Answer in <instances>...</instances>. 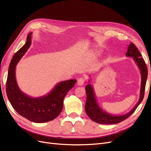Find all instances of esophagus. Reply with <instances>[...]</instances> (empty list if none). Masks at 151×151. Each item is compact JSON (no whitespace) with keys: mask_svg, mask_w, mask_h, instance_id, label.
<instances>
[{"mask_svg":"<svg viewBox=\"0 0 151 151\" xmlns=\"http://www.w3.org/2000/svg\"><path fill=\"white\" fill-rule=\"evenodd\" d=\"M84 82H85V79L83 78V77H80V78L77 79V84L79 86H81L84 84Z\"/></svg>","mask_w":151,"mask_h":151,"instance_id":"34e87169","label":"esophagus"}]
</instances>
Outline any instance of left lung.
<instances>
[{
  "label": "left lung",
  "instance_id": "left-lung-1",
  "mask_svg": "<svg viewBox=\"0 0 151 151\" xmlns=\"http://www.w3.org/2000/svg\"><path fill=\"white\" fill-rule=\"evenodd\" d=\"M126 56L133 58L134 60L140 71L141 85L140 96L137 103L135 104V106L132 108L131 111L125 114V115H113L111 114H109L104 111L99 106L96 101V98L93 87L91 84H89L86 86L87 99L85 104V111L91 120L100 123V124H116V123H118L129 118L135 111L137 108L139 106V105L143 100L148 74L147 66H146L143 58H142L141 53L133 43H130L129 45L126 53ZM89 81L90 82V81Z\"/></svg>",
  "mask_w": 151,
  "mask_h": 151
}]
</instances>
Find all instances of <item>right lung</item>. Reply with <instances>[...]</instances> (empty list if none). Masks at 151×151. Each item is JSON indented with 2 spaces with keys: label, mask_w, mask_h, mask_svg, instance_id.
<instances>
[{
  "label": "right lung",
  "mask_w": 151,
  "mask_h": 151,
  "mask_svg": "<svg viewBox=\"0 0 151 151\" xmlns=\"http://www.w3.org/2000/svg\"><path fill=\"white\" fill-rule=\"evenodd\" d=\"M32 33L30 32L28 34L26 43L14 55L11 61L6 93L12 106L20 115L35 123H45L53 120L61 113L63 99L68 91L74 87L77 80L60 82L49 93L41 97L32 98L21 91L16 79V67L31 46Z\"/></svg>",
  "instance_id": "1"
}]
</instances>
